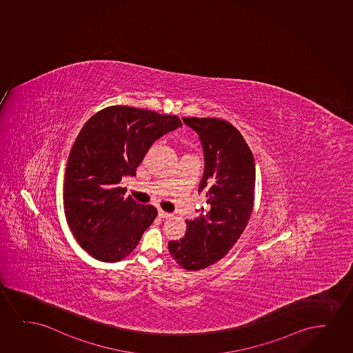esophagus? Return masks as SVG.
Instances as JSON below:
<instances>
[{
	"instance_id": "34e87169",
	"label": "esophagus",
	"mask_w": 353,
	"mask_h": 353,
	"mask_svg": "<svg viewBox=\"0 0 353 353\" xmlns=\"http://www.w3.org/2000/svg\"><path fill=\"white\" fill-rule=\"evenodd\" d=\"M157 214H159L160 219H168V217H170V212H165V211L161 210V209H159V211H157Z\"/></svg>"
}]
</instances>
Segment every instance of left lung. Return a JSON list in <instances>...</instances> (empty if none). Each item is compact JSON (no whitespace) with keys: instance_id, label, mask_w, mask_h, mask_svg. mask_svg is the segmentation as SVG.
<instances>
[{"instance_id":"left-lung-1","label":"left lung","mask_w":353,"mask_h":353,"mask_svg":"<svg viewBox=\"0 0 353 353\" xmlns=\"http://www.w3.org/2000/svg\"><path fill=\"white\" fill-rule=\"evenodd\" d=\"M194 130L204 152L198 192L206 196L201 214L188 219L185 236L168 242L175 261L188 271L222 259L236 243L253 210L255 163L240 131L217 118H183Z\"/></svg>"}]
</instances>
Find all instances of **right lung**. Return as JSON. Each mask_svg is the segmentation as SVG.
I'll return each instance as SVG.
<instances>
[{
  "label": "right lung",
  "mask_w": 353,
  "mask_h": 353,
  "mask_svg": "<svg viewBox=\"0 0 353 353\" xmlns=\"http://www.w3.org/2000/svg\"><path fill=\"white\" fill-rule=\"evenodd\" d=\"M183 126L176 116L129 106L95 113L81 129L68 159L64 211L76 241L95 259L114 263L139 245L157 210L119 188L134 176L152 143Z\"/></svg>",
  "instance_id": "1"
}]
</instances>
